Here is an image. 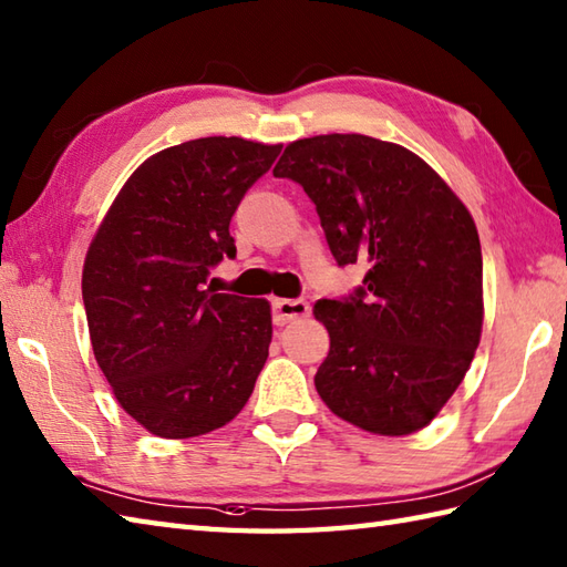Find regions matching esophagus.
<instances>
[{"instance_id":"1","label":"esophagus","mask_w":567,"mask_h":567,"mask_svg":"<svg viewBox=\"0 0 567 567\" xmlns=\"http://www.w3.org/2000/svg\"><path fill=\"white\" fill-rule=\"evenodd\" d=\"M309 315V302L305 299H272V321L277 327H285L295 319Z\"/></svg>"}]
</instances>
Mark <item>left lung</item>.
I'll return each instance as SVG.
<instances>
[{
    "label": "left lung",
    "instance_id": "left-lung-1",
    "mask_svg": "<svg viewBox=\"0 0 567 567\" xmlns=\"http://www.w3.org/2000/svg\"><path fill=\"white\" fill-rule=\"evenodd\" d=\"M272 175L305 187L339 268L368 265L351 295L315 305L331 339L319 396L382 436L424 429L463 382L483 331L473 216L419 155L360 134L295 141Z\"/></svg>",
    "mask_w": 567,
    "mask_h": 567
}]
</instances>
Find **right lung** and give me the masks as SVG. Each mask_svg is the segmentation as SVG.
Segmentation results:
<instances>
[{"label": "right lung", "mask_w": 567, "mask_h": 567, "mask_svg": "<svg viewBox=\"0 0 567 567\" xmlns=\"http://www.w3.org/2000/svg\"><path fill=\"white\" fill-rule=\"evenodd\" d=\"M280 151L209 136L155 153L87 250L82 302L94 358L118 404L155 436L228 424L268 360L270 305L207 282L236 258L228 224Z\"/></svg>", "instance_id": "obj_1"}]
</instances>
